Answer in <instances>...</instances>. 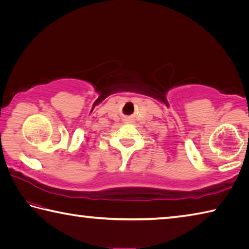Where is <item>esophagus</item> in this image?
Listing matches in <instances>:
<instances>
[{
    "label": "esophagus",
    "instance_id": "obj_1",
    "mask_svg": "<svg viewBox=\"0 0 249 249\" xmlns=\"http://www.w3.org/2000/svg\"><path fill=\"white\" fill-rule=\"evenodd\" d=\"M130 121H131V120H130L129 118H126V119H124V123H125V124H129V123H130Z\"/></svg>",
    "mask_w": 249,
    "mask_h": 249
}]
</instances>
